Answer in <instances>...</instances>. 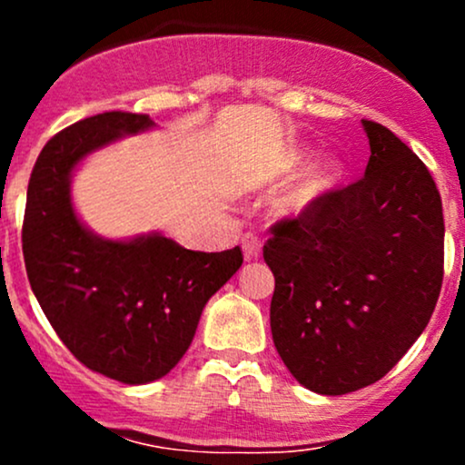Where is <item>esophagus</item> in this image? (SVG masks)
I'll list each match as a JSON object with an SVG mask.
<instances>
[{
  "label": "esophagus",
  "mask_w": 465,
  "mask_h": 465,
  "mask_svg": "<svg viewBox=\"0 0 465 465\" xmlns=\"http://www.w3.org/2000/svg\"><path fill=\"white\" fill-rule=\"evenodd\" d=\"M242 253L244 260H258L260 253H262V238H258L255 233H244Z\"/></svg>",
  "instance_id": "1"
}]
</instances>
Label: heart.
I'll return each mask as SVG.
<instances>
[{
  "instance_id": "1",
  "label": "heart",
  "mask_w": 465,
  "mask_h": 465,
  "mask_svg": "<svg viewBox=\"0 0 465 465\" xmlns=\"http://www.w3.org/2000/svg\"><path fill=\"white\" fill-rule=\"evenodd\" d=\"M311 153L308 151H292L288 153L280 163H277V179H291L308 163ZM343 174V165L339 162H325L303 177L282 201V210L291 212V214H302V212L311 210L319 201L334 188L336 181Z\"/></svg>"
}]
</instances>
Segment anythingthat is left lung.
Returning <instances> with one entry per match:
<instances>
[{"mask_svg":"<svg viewBox=\"0 0 465 465\" xmlns=\"http://www.w3.org/2000/svg\"><path fill=\"white\" fill-rule=\"evenodd\" d=\"M365 177L271 225V332L303 387L343 396L381 381L424 332L444 280V212L424 162L362 120Z\"/></svg>","mask_w":465,"mask_h":465,"instance_id":"obj_1","label":"left lung"}]
</instances>
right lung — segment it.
Segmentation results:
<instances>
[{
	"label": "right lung",
	"mask_w": 465,
	"mask_h": 465,
	"mask_svg": "<svg viewBox=\"0 0 465 465\" xmlns=\"http://www.w3.org/2000/svg\"><path fill=\"white\" fill-rule=\"evenodd\" d=\"M148 126L146 114L106 111L56 133L32 168L21 229L32 292L58 339L126 385L157 381L183 359L207 300L242 264L240 247L205 253L159 233L103 240L74 214L69 177L80 159Z\"/></svg>",
	"instance_id": "right-lung-1"
}]
</instances>
